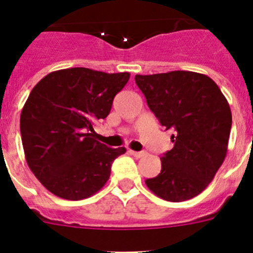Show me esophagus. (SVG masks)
Masks as SVG:
<instances>
[{
    "label": "esophagus",
    "instance_id": "34e87169",
    "mask_svg": "<svg viewBox=\"0 0 253 253\" xmlns=\"http://www.w3.org/2000/svg\"><path fill=\"white\" fill-rule=\"evenodd\" d=\"M129 153L131 154V156H134L135 158H140V157H144L147 154V152H135V151H129Z\"/></svg>",
    "mask_w": 253,
    "mask_h": 253
}]
</instances>
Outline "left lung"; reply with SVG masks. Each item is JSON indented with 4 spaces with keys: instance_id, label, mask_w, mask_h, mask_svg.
Segmentation results:
<instances>
[{
    "instance_id": "1",
    "label": "left lung",
    "mask_w": 253,
    "mask_h": 253,
    "mask_svg": "<svg viewBox=\"0 0 253 253\" xmlns=\"http://www.w3.org/2000/svg\"><path fill=\"white\" fill-rule=\"evenodd\" d=\"M152 113L171 129L173 148L162 158L158 176L147 178L152 193L167 202H185L204 191L227 156L232 113L218 84L190 71L137 75Z\"/></svg>"
}]
</instances>
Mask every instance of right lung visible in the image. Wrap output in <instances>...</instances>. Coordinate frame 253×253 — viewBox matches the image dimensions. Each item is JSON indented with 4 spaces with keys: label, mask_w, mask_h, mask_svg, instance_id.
Masks as SVG:
<instances>
[{
    "label": "right lung",
    "mask_w": 253,
    "mask_h": 253,
    "mask_svg": "<svg viewBox=\"0 0 253 253\" xmlns=\"http://www.w3.org/2000/svg\"><path fill=\"white\" fill-rule=\"evenodd\" d=\"M129 77L76 67L49 73L31 90L20 115L22 147L29 169L51 194L82 200L106 184L126 149L97 142L92 125L109 115Z\"/></svg>",
    "instance_id": "add662e5"
}]
</instances>
